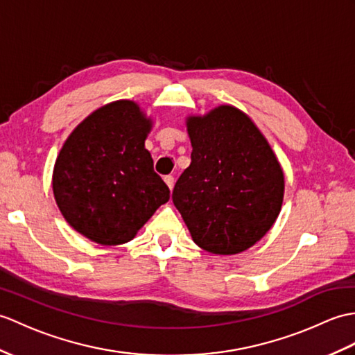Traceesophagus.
I'll list each match as a JSON object with an SVG mask.
<instances>
[{"label": "esophagus", "instance_id": "1", "mask_svg": "<svg viewBox=\"0 0 355 355\" xmlns=\"http://www.w3.org/2000/svg\"><path fill=\"white\" fill-rule=\"evenodd\" d=\"M164 181H166L168 187L172 191V189H174V184H175V178L172 177V175H166V177H164Z\"/></svg>", "mask_w": 355, "mask_h": 355}]
</instances>
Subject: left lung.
<instances>
[{
  "label": "left lung",
  "mask_w": 355,
  "mask_h": 355,
  "mask_svg": "<svg viewBox=\"0 0 355 355\" xmlns=\"http://www.w3.org/2000/svg\"><path fill=\"white\" fill-rule=\"evenodd\" d=\"M191 166L172 201L193 242L211 254H239L259 242L283 204V169L254 122L232 105L187 119Z\"/></svg>",
  "instance_id": "left-lung-1"
}]
</instances>
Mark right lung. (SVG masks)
I'll return each instance as SVG.
<instances>
[{
	"label": "right lung",
	"instance_id": "1",
	"mask_svg": "<svg viewBox=\"0 0 355 355\" xmlns=\"http://www.w3.org/2000/svg\"><path fill=\"white\" fill-rule=\"evenodd\" d=\"M151 121L133 101L94 112L66 140L53 174L55 202L80 234L100 245L131 241L169 200L145 139Z\"/></svg>",
	"mask_w": 355,
	"mask_h": 355
}]
</instances>
